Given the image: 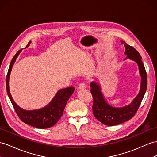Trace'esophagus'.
Wrapping results in <instances>:
<instances>
[{"label":"esophagus","instance_id":"obj_1","mask_svg":"<svg viewBox=\"0 0 157 157\" xmlns=\"http://www.w3.org/2000/svg\"><path fill=\"white\" fill-rule=\"evenodd\" d=\"M86 87V83H81L79 85V87H78V89L79 90H83V89H85V88Z\"/></svg>","mask_w":157,"mask_h":157}]
</instances>
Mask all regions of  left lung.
Returning <instances> with one entry per match:
<instances>
[{
  "label": "left lung",
  "instance_id": "left-lung-1",
  "mask_svg": "<svg viewBox=\"0 0 157 157\" xmlns=\"http://www.w3.org/2000/svg\"><path fill=\"white\" fill-rule=\"evenodd\" d=\"M121 42L125 48L124 54L127 56L124 60L129 59L138 65L140 76V90L137 95L128 105L123 107H114L107 101L102 92L101 84L96 82H92L90 83L91 93L94 98L92 107L93 113L99 121L109 126L123 123L133 117L139 109L147 87V75L142 62L141 56L133 47L128 45L122 40H121Z\"/></svg>",
  "mask_w": 157,
  "mask_h": 157
}]
</instances>
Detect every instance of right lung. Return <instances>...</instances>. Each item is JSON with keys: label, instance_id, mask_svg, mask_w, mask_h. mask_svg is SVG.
Masks as SVG:
<instances>
[{"label": "right lung", "instance_id": "right-lung-1", "mask_svg": "<svg viewBox=\"0 0 157 157\" xmlns=\"http://www.w3.org/2000/svg\"><path fill=\"white\" fill-rule=\"evenodd\" d=\"M31 41H30L29 44H28L26 48L29 47ZM21 52L22 50H19L15 54L14 58L12 59L9 71H8L6 82L8 95H9L10 101L14 108L16 113H17L19 118L24 123L34 127L42 128V129L50 128L54 126L62 116L66 103L72 94L74 93L75 88L74 87H70L58 90L53 99H52V101L45 107L40 108V109L34 110H26L19 107L15 103L10 94L9 90V79L10 72L12 69H13L14 62H16V59H17L18 55L21 54Z\"/></svg>", "mask_w": 157, "mask_h": 157}]
</instances>
